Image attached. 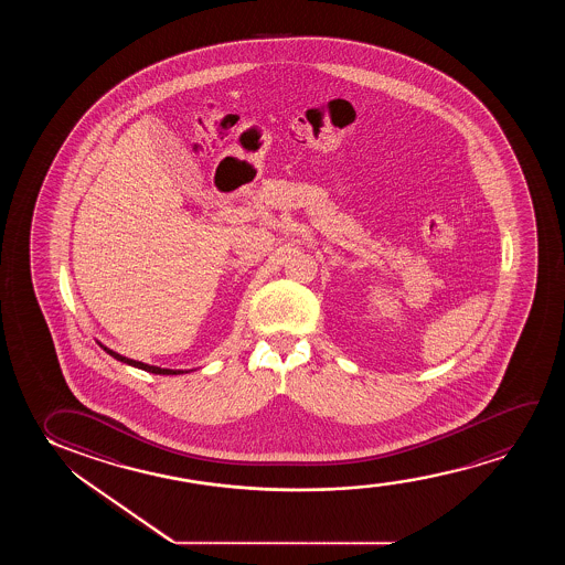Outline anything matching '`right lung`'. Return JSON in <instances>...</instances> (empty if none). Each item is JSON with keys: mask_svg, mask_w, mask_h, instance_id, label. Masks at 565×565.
I'll use <instances>...</instances> for the list:
<instances>
[{"mask_svg": "<svg viewBox=\"0 0 565 565\" xmlns=\"http://www.w3.org/2000/svg\"><path fill=\"white\" fill-rule=\"evenodd\" d=\"M98 345H100L108 355L114 356L117 361H121V363L129 364V366H135V369H140V371L152 372V374H166V376H173V374H186V372L191 371H173V369H162V366H154V364L142 363V361H135V359H129V356L119 355L117 351L114 349L106 348L104 343L98 341Z\"/></svg>", "mask_w": 565, "mask_h": 565, "instance_id": "1", "label": "right lung"}]
</instances>
